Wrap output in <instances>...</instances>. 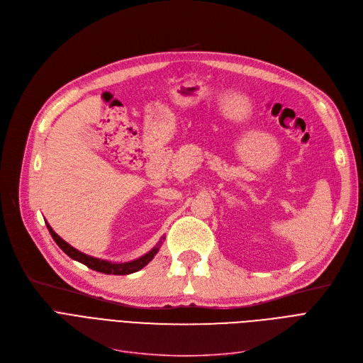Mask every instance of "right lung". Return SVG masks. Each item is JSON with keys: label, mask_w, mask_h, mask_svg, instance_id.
Here are the masks:
<instances>
[{"label": "right lung", "mask_w": 363, "mask_h": 363, "mask_svg": "<svg viewBox=\"0 0 363 363\" xmlns=\"http://www.w3.org/2000/svg\"><path fill=\"white\" fill-rule=\"evenodd\" d=\"M47 228L48 231L51 234V237L54 238V241L57 242V245L60 247V249L69 256L72 257L73 260H78L81 263H84L85 266H88L89 269L92 271H97V272H101V274H108V275H128V274H133L137 272L140 269H143L144 266L152 260V257L156 256V253L159 252V247H155L151 252H148L147 255H144L143 257L140 259H135L132 262H125V263H111V262H107V260H101V259H97V257H92V256H88L79 250L73 249V247L70 244H67L63 238H60L59 235H57L52 228L47 223Z\"/></svg>", "instance_id": "add662e5"}]
</instances>
